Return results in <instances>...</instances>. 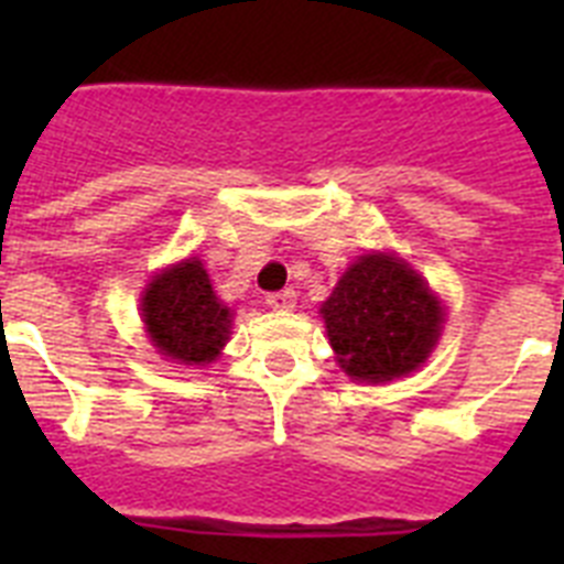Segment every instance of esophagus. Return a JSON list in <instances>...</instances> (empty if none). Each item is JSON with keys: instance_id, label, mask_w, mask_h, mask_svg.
I'll list each match as a JSON object with an SVG mask.
<instances>
[{"instance_id": "esophagus-1", "label": "esophagus", "mask_w": 564, "mask_h": 564, "mask_svg": "<svg viewBox=\"0 0 564 564\" xmlns=\"http://www.w3.org/2000/svg\"><path fill=\"white\" fill-rule=\"evenodd\" d=\"M265 305L273 307V311H291L296 305V291L285 288V291H276V293H268L265 296Z\"/></svg>"}]
</instances>
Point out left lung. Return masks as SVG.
<instances>
[{
    "label": "left lung",
    "mask_w": 564,
    "mask_h": 564,
    "mask_svg": "<svg viewBox=\"0 0 564 564\" xmlns=\"http://www.w3.org/2000/svg\"><path fill=\"white\" fill-rule=\"evenodd\" d=\"M336 361L352 381L410 376L441 338L446 311L430 285L395 253L352 262L322 305Z\"/></svg>",
    "instance_id": "1"
}]
</instances>
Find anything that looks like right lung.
<instances>
[{
  "mask_svg": "<svg viewBox=\"0 0 564 564\" xmlns=\"http://www.w3.org/2000/svg\"><path fill=\"white\" fill-rule=\"evenodd\" d=\"M149 341L181 364H212L231 338V307L212 288L197 257L154 273L141 299Z\"/></svg>",
  "mask_w": 564,
  "mask_h": 564,
  "instance_id": "add662e5",
  "label": "right lung"
}]
</instances>
